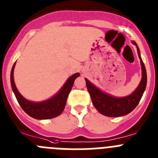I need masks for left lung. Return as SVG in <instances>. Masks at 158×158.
Returning a JSON list of instances; mask_svg holds the SVG:
<instances>
[{
	"label": "left lung",
	"instance_id": "left-lung-1",
	"mask_svg": "<svg viewBox=\"0 0 158 158\" xmlns=\"http://www.w3.org/2000/svg\"><path fill=\"white\" fill-rule=\"evenodd\" d=\"M132 44L136 45L138 55L140 59L142 66V79L136 89L130 95L123 98H116L104 93L100 89L95 86L87 79L86 80V87L91 98L93 105L99 113L109 117H118L125 116L130 113L138 106L143 93L145 91L147 82L146 71L144 63L140 56V51L136 42H132Z\"/></svg>",
	"mask_w": 158,
	"mask_h": 158
}]
</instances>
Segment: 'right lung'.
I'll return each instance as SVG.
<instances>
[{
	"instance_id": "right-lung-1",
	"label": "right lung",
	"mask_w": 158,
	"mask_h": 158,
	"mask_svg": "<svg viewBox=\"0 0 158 158\" xmlns=\"http://www.w3.org/2000/svg\"><path fill=\"white\" fill-rule=\"evenodd\" d=\"M15 64L11 71V85L17 101L27 114L37 120H47L58 116L62 113L66 105L67 98L74 84V81L79 76V73L72 75L68 79L63 87L51 98L41 102H33L27 100L18 91L13 79V71Z\"/></svg>"
}]
</instances>
